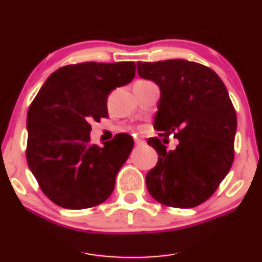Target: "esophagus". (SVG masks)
<instances>
[{"mask_svg": "<svg viewBox=\"0 0 262 262\" xmlns=\"http://www.w3.org/2000/svg\"><path fill=\"white\" fill-rule=\"evenodd\" d=\"M134 142H135V146H143L146 143L145 140H141V139H135Z\"/></svg>", "mask_w": 262, "mask_h": 262, "instance_id": "esophagus-1", "label": "esophagus"}]
</instances>
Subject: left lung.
I'll list each match as a JSON object with an SVG mask.
<instances>
[{
    "label": "left lung",
    "instance_id": "8db88e82",
    "mask_svg": "<svg viewBox=\"0 0 262 262\" xmlns=\"http://www.w3.org/2000/svg\"><path fill=\"white\" fill-rule=\"evenodd\" d=\"M136 66L141 78L160 89L154 127L164 140L169 135L179 140L173 150L158 138L147 141L159 156L146 176L148 192L173 208L200 205L215 192L234 160L237 120L227 88L211 69L184 59Z\"/></svg>",
    "mask_w": 262,
    "mask_h": 262
}]
</instances>
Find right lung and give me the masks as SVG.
I'll return each mask as SVG.
<instances>
[{"instance_id": "1", "label": "right lung", "mask_w": 262, "mask_h": 262, "mask_svg": "<svg viewBox=\"0 0 262 262\" xmlns=\"http://www.w3.org/2000/svg\"><path fill=\"white\" fill-rule=\"evenodd\" d=\"M134 61L80 62L53 72L27 114V163L42 192L65 209H86L108 200L117 172L134 145L124 133L98 147L91 121L108 117L112 90L130 83Z\"/></svg>"}]
</instances>
